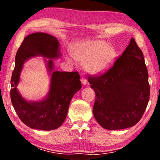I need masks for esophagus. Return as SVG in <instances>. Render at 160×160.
<instances>
[{
  "instance_id": "obj_1",
  "label": "esophagus",
  "mask_w": 160,
  "mask_h": 160,
  "mask_svg": "<svg viewBox=\"0 0 160 160\" xmlns=\"http://www.w3.org/2000/svg\"><path fill=\"white\" fill-rule=\"evenodd\" d=\"M80 81H81V82H82V83L83 84V85H86V84L88 83V80H87V79H86V78H85V77H82V78H81Z\"/></svg>"
}]
</instances>
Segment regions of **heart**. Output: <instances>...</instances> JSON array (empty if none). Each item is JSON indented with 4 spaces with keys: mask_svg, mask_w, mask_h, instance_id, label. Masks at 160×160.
Here are the masks:
<instances>
[{
    "mask_svg": "<svg viewBox=\"0 0 160 160\" xmlns=\"http://www.w3.org/2000/svg\"><path fill=\"white\" fill-rule=\"evenodd\" d=\"M71 57L82 62L84 70L89 73L97 75L109 69L116 56L115 48L103 40L86 39L77 43L71 48Z\"/></svg>",
    "mask_w": 160,
    "mask_h": 160,
    "instance_id": "1",
    "label": "heart"
}]
</instances>
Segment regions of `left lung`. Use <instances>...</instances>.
Instances as JSON below:
<instances>
[{
  "mask_svg": "<svg viewBox=\"0 0 160 160\" xmlns=\"http://www.w3.org/2000/svg\"><path fill=\"white\" fill-rule=\"evenodd\" d=\"M88 82L96 94L93 114L102 128H131L142 118L150 85L142 52L133 38L112 68L100 76H90Z\"/></svg>",
  "mask_w": 160,
  "mask_h": 160,
  "instance_id": "1",
  "label": "left lung"
}]
</instances>
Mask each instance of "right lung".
<instances>
[{
	"label": "right lung",
	"instance_id": "obj_1",
	"mask_svg": "<svg viewBox=\"0 0 160 160\" xmlns=\"http://www.w3.org/2000/svg\"><path fill=\"white\" fill-rule=\"evenodd\" d=\"M36 56L45 58L50 76V90L47 96L40 101H28L21 95L17 87L23 63ZM61 56L58 40L43 32L29 34L17 51L10 81V98L19 118L29 128L42 131L59 128L66 118L72 97L82 88L78 72L54 70L53 59Z\"/></svg>",
	"mask_w": 160,
	"mask_h": 160
}]
</instances>
